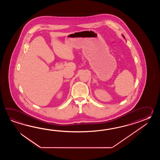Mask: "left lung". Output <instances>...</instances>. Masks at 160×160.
<instances>
[{
  "label": "left lung",
  "instance_id": "1",
  "mask_svg": "<svg viewBox=\"0 0 160 160\" xmlns=\"http://www.w3.org/2000/svg\"><path fill=\"white\" fill-rule=\"evenodd\" d=\"M122 37H123L124 38H125V37H124V36H123V35H122Z\"/></svg>",
  "mask_w": 160,
  "mask_h": 160
}]
</instances>
